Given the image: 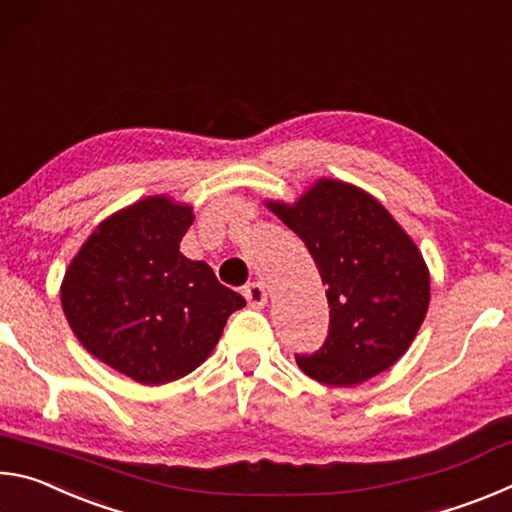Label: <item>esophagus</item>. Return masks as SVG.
<instances>
[{"label":"esophagus","mask_w":512,"mask_h":512,"mask_svg":"<svg viewBox=\"0 0 512 512\" xmlns=\"http://www.w3.org/2000/svg\"><path fill=\"white\" fill-rule=\"evenodd\" d=\"M244 296L248 300V305L253 309H262L266 305V300H268V293H266L262 282H250L248 287L244 289Z\"/></svg>","instance_id":"1"}]
</instances>
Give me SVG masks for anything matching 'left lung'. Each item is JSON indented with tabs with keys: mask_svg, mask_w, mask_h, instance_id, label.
Here are the masks:
<instances>
[{
	"mask_svg": "<svg viewBox=\"0 0 512 512\" xmlns=\"http://www.w3.org/2000/svg\"><path fill=\"white\" fill-rule=\"evenodd\" d=\"M266 207L305 241L327 287L329 334L314 354H296L300 370L343 388L391 368L429 309V268L413 239L377 198L332 178Z\"/></svg>",
	"mask_w": 512,
	"mask_h": 512,
	"instance_id": "1",
	"label": "left lung"
}]
</instances>
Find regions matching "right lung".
<instances>
[{
  "label": "right lung",
  "mask_w": 512,
  "mask_h": 512,
  "mask_svg": "<svg viewBox=\"0 0 512 512\" xmlns=\"http://www.w3.org/2000/svg\"><path fill=\"white\" fill-rule=\"evenodd\" d=\"M192 205L149 196L97 225L69 262L60 302L92 357L146 386L196 370L246 307L205 262L180 253Z\"/></svg>",
  "instance_id": "obj_1"
}]
</instances>
